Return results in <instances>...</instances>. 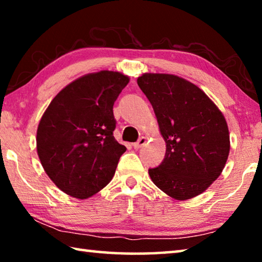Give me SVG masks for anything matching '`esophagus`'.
Segmentation results:
<instances>
[{"mask_svg":"<svg viewBox=\"0 0 262 262\" xmlns=\"http://www.w3.org/2000/svg\"><path fill=\"white\" fill-rule=\"evenodd\" d=\"M147 137H144V136H142L141 139L137 141V142H135L134 144H133V147H134V149H140V148H142L143 147V145L147 143Z\"/></svg>","mask_w":262,"mask_h":262,"instance_id":"1","label":"esophagus"}]
</instances>
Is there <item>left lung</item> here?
<instances>
[{"instance_id": "8db88e82", "label": "left lung", "mask_w": 262, "mask_h": 262, "mask_svg": "<svg viewBox=\"0 0 262 262\" xmlns=\"http://www.w3.org/2000/svg\"><path fill=\"white\" fill-rule=\"evenodd\" d=\"M137 84L156 114L166 152L149 168L152 183L176 200L201 194L219 178L230 151L227 121L195 84L170 74H143Z\"/></svg>"}]
</instances>
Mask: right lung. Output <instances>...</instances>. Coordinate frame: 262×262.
<instances>
[{
	"mask_svg": "<svg viewBox=\"0 0 262 262\" xmlns=\"http://www.w3.org/2000/svg\"><path fill=\"white\" fill-rule=\"evenodd\" d=\"M129 77L101 70L68 84L48 105L37 130L43 170L62 192L86 199L115 173L126 147L114 139V101Z\"/></svg>",
	"mask_w": 262,
	"mask_h": 262,
	"instance_id": "right-lung-1",
	"label": "right lung"
}]
</instances>
